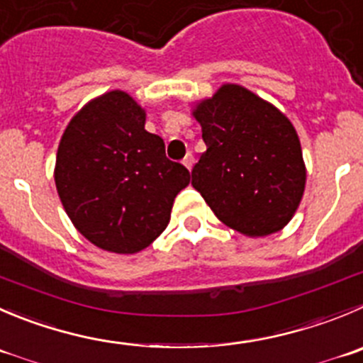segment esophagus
Wrapping results in <instances>:
<instances>
[{"label":"esophagus","instance_id":"obj_1","mask_svg":"<svg viewBox=\"0 0 363 363\" xmlns=\"http://www.w3.org/2000/svg\"><path fill=\"white\" fill-rule=\"evenodd\" d=\"M182 164H184L185 167H187L189 171H191L192 165H194V157H192V153H187V155H185V158H184V160H182Z\"/></svg>","mask_w":363,"mask_h":363}]
</instances>
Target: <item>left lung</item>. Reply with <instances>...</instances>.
<instances>
[{
  "label": "left lung",
  "instance_id": "8db88e82",
  "mask_svg": "<svg viewBox=\"0 0 363 363\" xmlns=\"http://www.w3.org/2000/svg\"><path fill=\"white\" fill-rule=\"evenodd\" d=\"M206 151L192 187L217 219L246 237L287 226L306 184L301 143L289 117L250 89L224 84L196 103Z\"/></svg>",
  "mask_w": 363,
  "mask_h": 363
}]
</instances>
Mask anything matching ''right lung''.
Returning <instances> with one entry per match:
<instances>
[{
  "mask_svg": "<svg viewBox=\"0 0 363 363\" xmlns=\"http://www.w3.org/2000/svg\"><path fill=\"white\" fill-rule=\"evenodd\" d=\"M146 110L124 91L91 99L69 121L57 151L55 185L82 235L110 253L133 255L167 228L174 198L191 184L146 132Z\"/></svg>",
  "mask_w": 363,
  "mask_h": 363,
  "instance_id": "right-lung-1",
  "label": "right lung"
}]
</instances>
